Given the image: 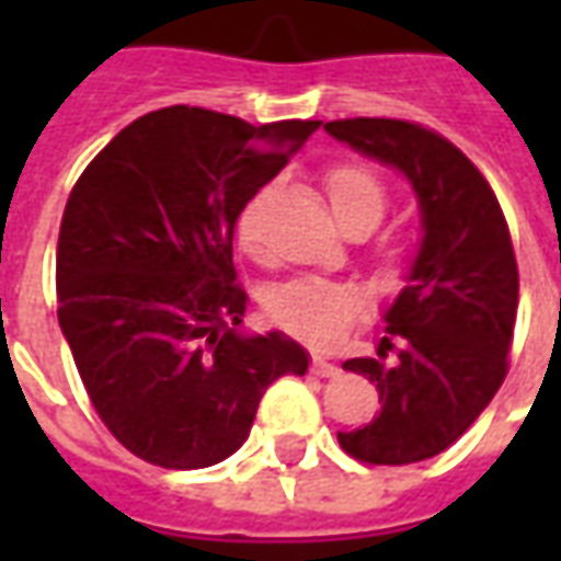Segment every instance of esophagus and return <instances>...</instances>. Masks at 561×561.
Listing matches in <instances>:
<instances>
[{"label": "esophagus", "instance_id": "34e87169", "mask_svg": "<svg viewBox=\"0 0 561 561\" xmlns=\"http://www.w3.org/2000/svg\"><path fill=\"white\" fill-rule=\"evenodd\" d=\"M312 373H316V376H324V378L340 376V366L330 364V360H324V357H312Z\"/></svg>", "mask_w": 561, "mask_h": 561}]
</instances>
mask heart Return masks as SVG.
I'll return each instance as SVG.
<instances>
[{
	"instance_id": "heart-1",
	"label": "heart",
	"mask_w": 561,
	"mask_h": 561,
	"mask_svg": "<svg viewBox=\"0 0 561 561\" xmlns=\"http://www.w3.org/2000/svg\"><path fill=\"white\" fill-rule=\"evenodd\" d=\"M324 192L342 228L352 221H364L376 228L388 207V192L378 173L354 161L330 168L324 176ZM257 209H261V197L249 201L237 219V240L245 252L257 249ZM357 309H360V297L354 288L324 279L288 282L270 294V312L282 328L318 345L342 340L345 330L352 328Z\"/></svg>"
}]
</instances>
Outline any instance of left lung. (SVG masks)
Listing matches in <instances>:
<instances>
[{"mask_svg": "<svg viewBox=\"0 0 561 561\" xmlns=\"http://www.w3.org/2000/svg\"><path fill=\"white\" fill-rule=\"evenodd\" d=\"M324 131L412 183L423 231L378 357L342 364L376 385L381 412L340 445L373 466L421 462L454 445L505 381L519 300L507 221L481 171L430 128L357 116ZM390 347L398 357L385 362Z\"/></svg>", "mask_w": 561, "mask_h": 561, "instance_id": "1", "label": "left lung"}]
</instances>
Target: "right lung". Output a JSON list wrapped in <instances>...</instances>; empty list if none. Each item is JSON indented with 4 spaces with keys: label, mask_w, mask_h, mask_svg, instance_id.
<instances>
[{
    "label": "right lung",
    "mask_w": 561,
    "mask_h": 561,
    "mask_svg": "<svg viewBox=\"0 0 561 561\" xmlns=\"http://www.w3.org/2000/svg\"><path fill=\"white\" fill-rule=\"evenodd\" d=\"M321 126H249L161 107L80 173L56 245L59 328L116 442L161 469H207L243 445L257 402L309 354L245 333L233 270L240 209Z\"/></svg>",
    "instance_id": "1"
}]
</instances>
